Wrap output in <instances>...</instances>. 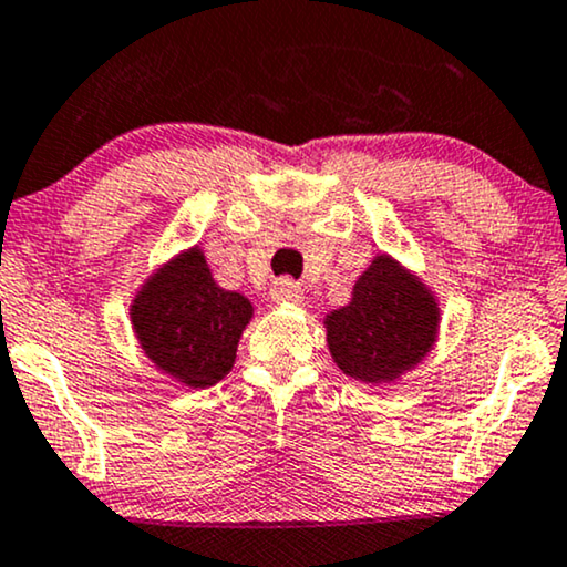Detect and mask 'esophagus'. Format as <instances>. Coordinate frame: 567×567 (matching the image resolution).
<instances>
[{"instance_id":"34e87169","label":"esophagus","mask_w":567,"mask_h":567,"mask_svg":"<svg viewBox=\"0 0 567 567\" xmlns=\"http://www.w3.org/2000/svg\"><path fill=\"white\" fill-rule=\"evenodd\" d=\"M271 300L275 303H303V290H300L298 282H292V279H277L275 285H271Z\"/></svg>"}]
</instances>
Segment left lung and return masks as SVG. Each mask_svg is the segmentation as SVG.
<instances>
[{
    "instance_id": "1",
    "label": "left lung",
    "mask_w": 567,
    "mask_h": 567,
    "mask_svg": "<svg viewBox=\"0 0 567 567\" xmlns=\"http://www.w3.org/2000/svg\"><path fill=\"white\" fill-rule=\"evenodd\" d=\"M324 327L342 374L367 384L398 382L434 348L440 303L411 269L377 254L353 285L350 303L329 311Z\"/></svg>"
}]
</instances>
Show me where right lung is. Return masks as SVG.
I'll list each match as a JSON object with an SVG mask.
<instances>
[{
	"label": "right lung",
	"instance_id": "1",
	"mask_svg": "<svg viewBox=\"0 0 567 567\" xmlns=\"http://www.w3.org/2000/svg\"><path fill=\"white\" fill-rule=\"evenodd\" d=\"M250 317V300L214 282L198 246L156 267L131 300L141 350L162 374L190 390L230 374Z\"/></svg>",
	"mask_w": 567,
	"mask_h": 567
}]
</instances>
